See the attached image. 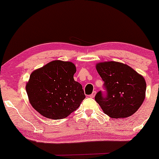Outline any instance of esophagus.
Wrapping results in <instances>:
<instances>
[{
	"label": "esophagus",
	"mask_w": 159,
	"mask_h": 159,
	"mask_svg": "<svg viewBox=\"0 0 159 159\" xmlns=\"http://www.w3.org/2000/svg\"><path fill=\"white\" fill-rule=\"evenodd\" d=\"M95 94H96V91H93L92 94L89 95V96H90V98H94V97H95Z\"/></svg>",
	"instance_id": "34e87169"
}]
</instances>
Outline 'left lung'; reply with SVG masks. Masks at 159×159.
I'll use <instances>...</instances> for the list:
<instances>
[{"mask_svg": "<svg viewBox=\"0 0 159 159\" xmlns=\"http://www.w3.org/2000/svg\"><path fill=\"white\" fill-rule=\"evenodd\" d=\"M95 66L104 82L106 95L99 91L95 99L104 113L115 119L134 114L145 98L144 77L122 63L101 62Z\"/></svg>", "mask_w": 159, "mask_h": 159, "instance_id": "8db88e82", "label": "left lung"}]
</instances>
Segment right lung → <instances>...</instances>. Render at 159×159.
Listing matches in <instances>:
<instances>
[{"mask_svg":"<svg viewBox=\"0 0 159 159\" xmlns=\"http://www.w3.org/2000/svg\"><path fill=\"white\" fill-rule=\"evenodd\" d=\"M75 65L56 60L30 75L26 90L32 107L51 119L66 118L85 98L82 86L75 81Z\"/></svg>","mask_w":159,"mask_h":159,"instance_id":"obj_1","label":"right lung"}]
</instances>
